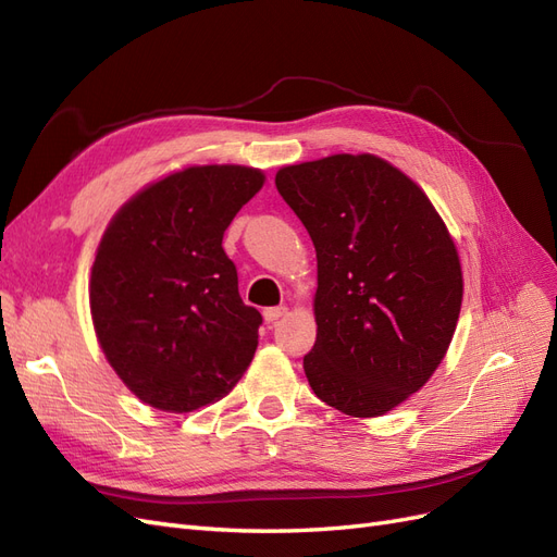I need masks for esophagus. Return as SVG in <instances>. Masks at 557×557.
<instances>
[{
  "mask_svg": "<svg viewBox=\"0 0 557 557\" xmlns=\"http://www.w3.org/2000/svg\"><path fill=\"white\" fill-rule=\"evenodd\" d=\"M285 313H288V309H285V307H269V309H264V320H267L269 325H274L276 320L281 315H285Z\"/></svg>",
  "mask_w": 557,
  "mask_h": 557,
  "instance_id": "1",
  "label": "esophagus"
}]
</instances>
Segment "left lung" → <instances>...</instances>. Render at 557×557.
I'll return each instance as SVG.
<instances>
[{"instance_id":"obj_1","label":"left lung","mask_w":557,"mask_h":557,"mask_svg":"<svg viewBox=\"0 0 557 557\" xmlns=\"http://www.w3.org/2000/svg\"><path fill=\"white\" fill-rule=\"evenodd\" d=\"M276 190L315 246V397L374 418L420 391L444 360L462 305V269L428 195L376 156L283 166Z\"/></svg>"}]
</instances>
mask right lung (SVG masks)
I'll use <instances>...</instances> for the list:
<instances>
[{"mask_svg":"<svg viewBox=\"0 0 557 557\" xmlns=\"http://www.w3.org/2000/svg\"><path fill=\"white\" fill-rule=\"evenodd\" d=\"M262 183L252 166H188L134 195L99 242L90 276L97 339L150 407H207L250 364L262 315L239 297L223 234Z\"/></svg>","mask_w":557,"mask_h":557,"instance_id":"right-lung-1","label":"right lung"}]
</instances>
